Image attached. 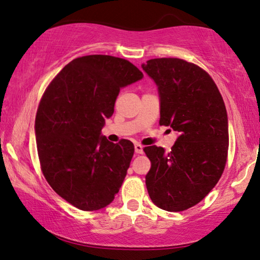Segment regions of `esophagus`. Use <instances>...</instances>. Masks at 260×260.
I'll list each match as a JSON object with an SVG mask.
<instances>
[{
	"mask_svg": "<svg viewBox=\"0 0 260 260\" xmlns=\"http://www.w3.org/2000/svg\"><path fill=\"white\" fill-rule=\"evenodd\" d=\"M135 152H137V154H142L143 152V147H142V145H140V143H135Z\"/></svg>",
	"mask_w": 260,
	"mask_h": 260,
	"instance_id": "1",
	"label": "esophagus"
}]
</instances>
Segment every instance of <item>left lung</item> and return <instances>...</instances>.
<instances>
[{
    "label": "left lung",
    "mask_w": 260,
    "mask_h": 260,
    "mask_svg": "<svg viewBox=\"0 0 260 260\" xmlns=\"http://www.w3.org/2000/svg\"><path fill=\"white\" fill-rule=\"evenodd\" d=\"M142 68L157 84L159 125L179 134L168 152L143 148L151 163L148 193L164 211H186L212 191L224 171L229 132L223 98L207 72L183 59H151Z\"/></svg>",
    "instance_id": "obj_1"
}]
</instances>
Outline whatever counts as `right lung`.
<instances>
[{
  "label": "right lung",
  "instance_id": "add662e5",
  "mask_svg": "<svg viewBox=\"0 0 260 260\" xmlns=\"http://www.w3.org/2000/svg\"><path fill=\"white\" fill-rule=\"evenodd\" d=\"M143 77L129 61L85 55L64 66L45 90L36 115L37 150L51 187L74 207L111 204L125 179L134 145L100 137L120 88Z\"/></svg>",
  "mask_w": 260,
  "mask_h": 260
}]
</instances>
